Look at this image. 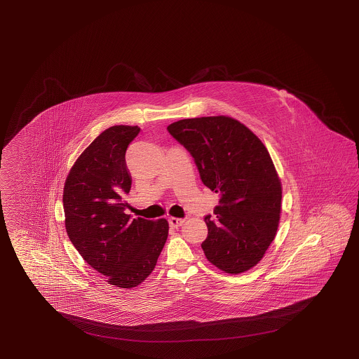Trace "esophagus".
<instances>
[{"instance_id":"esophagus-1","label":"esophagus","mask_w":359,"mask_h":359,"mask_svg":"<svg viewBox=\"0 0 359 359\" xmlns=\"http://www.w3.org/2000/svg\"><path fill=\"white\" fill-rule=\"evenodd\" d=\"M183 223H184V219L182 218H169V226L172 227V229H178V227H181Z\"/></svg>"}]
</instances>
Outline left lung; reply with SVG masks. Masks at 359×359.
Here are the masks:
<instances>
[{
  "label": "left lung",
  "instance_id": "left-lung-1",
  "mask_svg": "<svg viewBox=\"0 0 359 359\" xmlns=\"http://www.w3.org/2000/svg\"><path fill=\"white\" fill-rule=\"evenodd\" d=\"M198 165L201 181L219 195L217 219L206 215V259L229 275L257 266L275 240L283 186L267 147L245 124L217 115L168 126Z\"/></svg>",
  "mask_w": 359,
  "mask_h": 359
}]
</instances>
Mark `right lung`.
Here are the masks:
<instances>
[{
    "mask_svg": "<svg viewBox=\"0 0 359 359\" xmlns=\"http://www.w3.org/2000/svg\"><path fill=\"white\" fill-rule=\"evenodd\" d=\"M138 126H113L86 147L69 170L62 192L65 229L92 268L119 289H132L153 272L168 237L164 218L130 219L123 200L130 190L126 151Z\"/></svg>",
    "mask_w": 359,
    "mask_h": 359,
    "instance_id": "right-lung-1",
    "label": "right lung"
}]
</instances>
